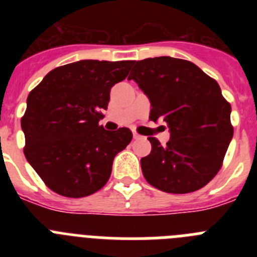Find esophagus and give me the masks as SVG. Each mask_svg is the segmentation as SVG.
<instances>
[{
  "label": "esophagus",
  "mask_w": 257,
  "mask_h": 257,
  "mask_svg": "<svg viewBox=\"0 0 257 257\" xmlns=\"http://www.w3.org/2000/svg\"><path fill=\"white\" fill-rule=\"evenodd\" d=\"M134 139H135V140H139V139H143V136L142 135H139V134H138V133H134Z\"/></svg>",
  "instance_id": "esophagus-1"
}]
</instances>
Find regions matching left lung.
<instances>
[{
    "label": "left lung",
    "mask_w": 257,
    "mask_h": 257,
    "mask_svg": "<svg viewBox=\"0 0 257 257\" xmlns=\"http://www.w3.org/2000/svg\"><path fill=\"white\" fill-rule=\"evenodd\" d=\"M134 79L151 101L149 118L167 123L165 147L148 138L151 154L140 160L144 178L174 194L198 190L219 172L233 127L230 104L219 83L193 64L171 56L134 61Z\"/></svg>",
    "instance_id": "obj_1"
}]
</instances>
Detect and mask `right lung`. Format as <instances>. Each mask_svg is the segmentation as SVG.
<instances>
[{"label":"right lung","instance_id":"obj_1","mask_svg":"<svg viewBox=\"0 0 257 257\" xmlns=\"http://www.w3.org/2000/svg\"><path fill=\"white\" fill-rule=\"evenodd\" d=\"M134 61L79 60L58 67L29 92L22 118L27 161L47 187L69 198L87 197L110 178L117 153L133 139L127 127L99 126L110 88Z\"/></svg>","mask_w":257,"mask_h":257}]
</instances>
